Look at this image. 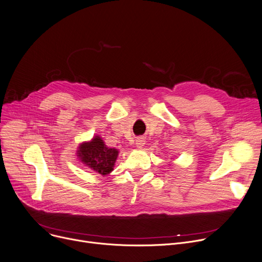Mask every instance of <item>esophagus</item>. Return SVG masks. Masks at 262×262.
Instances as JSON below:
<instances>
[{"instance_id": "1", "label": "esophagus", "mask_w": 262, "mask_h": 262, "mask_svg": "<svg viewBox=\"0 0 262 262\" xmlns=\"http://www.w3.org/2000/svg\"><path fill=\"white\" fill-rule=\"evenodd\" d=\"M145 139L144 138H142V137H139V138H137L136 139V147L137 148H143L144 147V145H145Z\"/></svg>"}]
</instances>
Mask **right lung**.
<instances>
[{
  "label": "right lung",
  "instance_id": "add662e5",
  "mask_svg": "<svg viewBox=\"0 0 262 262\" xmlns=\"http://www.w3.org/2000/svg\"><path fill=\"white\" fill-rule=\"evenodd\" d=\"M117 156V149L107 147L98 135L94 136L90 142L80 144L77 150V157L80 162L92 171L104 176L113 171Z\"/></svg>",
  "mask_w": 262,
  "mask_h": 262
}]
</instances>
